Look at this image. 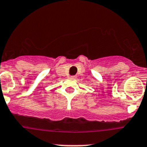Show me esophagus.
Instances as JSON below:
<instances>
[{
	"label": "esophagus",
	"instance_id": "esophagus-1",
	"mask_svg": "<svg viewBox=\"0 0 147 147\" xmlns=\"http://www.w3.org/2000/svg\"><path fill=\"white\" fill-rule=\"evenodd\" d=\"M70 78H76V76H70Z\"/></svg>",
	"mask_w": 147,
	"mask_h": 147
}]
</instances>
